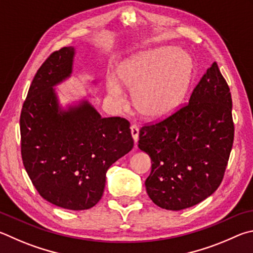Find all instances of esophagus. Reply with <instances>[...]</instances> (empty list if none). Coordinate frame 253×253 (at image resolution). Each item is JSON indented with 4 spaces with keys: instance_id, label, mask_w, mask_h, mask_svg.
Wrapping results in <instances>:
<instances>
[{
    "instance_id": "esophagus-1",
    "label": "esophagus",
    "mask_w": 253,
    "mask_h": 253,
    "mask_svg": "<svg viewBox=\"0 0 253 253\" xmlns=\"http://www.w3.org/2000/svg\"><path fill=\"white\" fill-rule=\"evenodd\" d=\"M131 134H132V138L133 140L138 141L139 140V126H136V124H132L131 126Z\"/></svg>"
}]
</instances>
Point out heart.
Listing matches in <instances>:
<instances>
[{
  "label": "heart",
  "mask_w": 253,
  "mask_h": 253,
  "mask_svg": "<svg viewBox=\"0 0 253 253\" xmlns=\"http://www.w3.org/2000/svg\"><path fill=\"white\" fill-rule=\"evenodd\" d=\"M191 72L192 62L187 54L162 47L122 64L118 70L119 80L114 75H108L106 88L110 96L120 104L126 101L123 85L134 90V103L140 112L150 119H160L180 105Z\"/></svg>",
  "instance_id": "obj_1"
}]
</instances>
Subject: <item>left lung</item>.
Wrapping results in <instances>:
<instances>
[{"mask_svg": "<svg viewBox=\"0 0 253 253\" xmlns=\"http://www.w3.org/2000/svg\"><path fill=\"white\" fill-rule=\"evenodd\" d=\"M234 138L232 99L213 62L189 103L141 127L139 148L152 162L145 188L167 210H183L210 197L222 182Z\"/></svg>", "mask_w": 253, "mask_h": 253, "instance_id": "8db88e82", "label": "left lung"}]
</instances>
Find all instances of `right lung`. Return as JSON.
Here are the masks:
<instances>
[{
  "instance_id": "obj_1",
  "label": "right lung",
  "mask_w": 253,
  "mask_h": 253,
  "mask_svg": "<svg viewBox=\"0 0 253 253\" xmlns=\"http://www.w3.org/2000/svg\"><path fill=\"white\" fill-rule=\"evenodd\" d=\"M74 47L53 52L31 83L20 117L21 154L43 199L69 210H86L102 198L106 171L131 151L130 122L101 118L83 101L61 110L53 86L72 73Z\"/></svg>"
}]
</instances>
